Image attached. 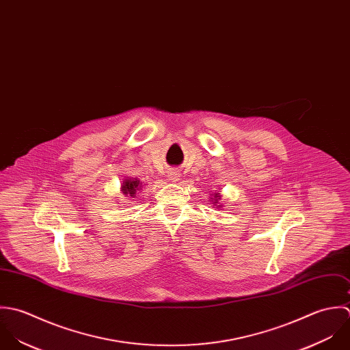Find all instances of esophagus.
Listing matches in <instances>:
<instances>
[{"label": "esophagus", "mask_w": 350, "mask_h": 350, "mask_svg": "<svg viewBox=\"0 0 350 350\" xmlns=\"http://www.w3.org/2000/svg\"><path fill=\"white\" fill-rule=\"evenodd\" d=\"M169 178L173 181V183H177L180 180V173L176 172V170H172L169 172Z\"/></svg>", "instance_id": "obj_1"}]
</instances>
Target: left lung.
Here are the masks:
<instances>
[{"mask_svg":"<svg viewBox=\"0 0 350 350\" xmlns=\"http://www.w3.org/2000/svg\"><path fill=\"white\" fill-rule=\"evenodd\" d=\"M217 200H220V195H219V193H216L213 198H211V202H212V203H216Z\"/></svg>","mask_w":350,"mask_h":350,"instance_id":"left-lung-1","label":"left lung"}]
</instances>
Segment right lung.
Returning a JSON list of instances; mask_svg holds the SVG:
<instances>
[{"mask_svg":"<svg viewBox=\"0 0 350 350\" xmlns=\"http://www.w3.org/2000/svg\"><path fill=\"white\" fill-rule=\"evenodd\" d=\"M140 188V181L139 180H131V178H129V180H124L123 181V185H122V191H123V193L124 195H127V196H135V193H137V191Z\"/></svg>","mask_w":350,"mask_h":350,"instance_id":"1","label":"right lung"}]
</instances>
